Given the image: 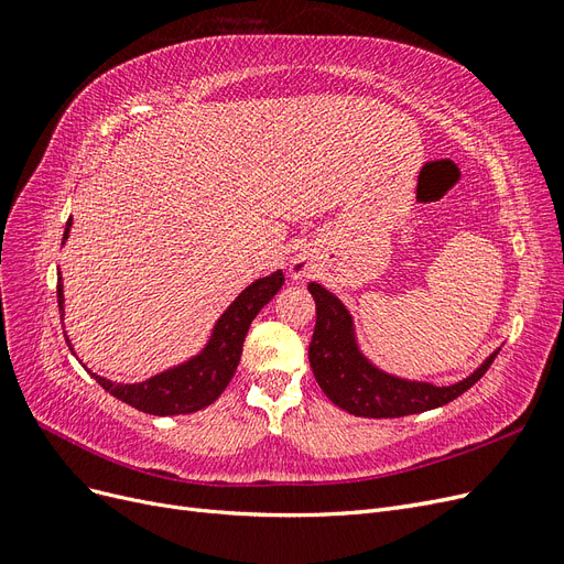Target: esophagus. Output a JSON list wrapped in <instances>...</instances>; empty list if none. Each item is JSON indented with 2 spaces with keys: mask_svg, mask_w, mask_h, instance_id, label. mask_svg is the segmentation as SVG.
Segmentation results:
<instances>
[{
  "mask_svg": "<svg viewBox=\"0 0 564 564\" xmlns=\"http://www.w3.org/2000/svg\"><path fill=\"white\" fill-rule=\"evenodd\" d=\"M292 275L294 278H305V275H308V263H305V261H294L292 263Z\"/></svg>",
  "mask_w": 564,
  "mask_h": 564,
  "instance_id": "obj_1",
  "label": "esophagus"
}]
</instances>
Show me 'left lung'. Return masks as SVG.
I'll use <instances>...</instances> for the list:
<instances>
[{"instance_id": "8db88e82", "label": "left lung", "mask_w": 564, "mask_h": 564, "mask_svg": "<svg viewBox=\"0 0 564 564\" xmlns=\"http://www.w3.org/2000/svg\"><path fill=\"white\" fill-rule=\"evenodd\" d=\"M308 292L315 299V332L308 348L311 367L319 388L336 406L346 409L355 416L367 419H398L429 409L442 406L456 400L485 377L491 367V352L468 379L454 386H433L390 377V373L373 367L355 344L352 317L346 305L322 284L311 282Z\"/></svg>"}]
</instances>
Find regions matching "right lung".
Listing matches in <instances>:
<instances>
[{"label": "right lung", "mask_w": 564, "mask_h": 564, "mask_svg": "<svg viewBox=\"0 0 564 564\" xmlns=\"http://www.w3.org/2000/svg\"><path fill=\"white\" fill-rule=\"evenodd\" d=\"M67 232H70V220H67L63 242L67 240ZM282 284H284L282 270L249 284L216 322L207 348L181 367L162 371L158 377H152L143 383H127V386L112 383L104 377H96L91 371L89 373L100 388L110 392L112 398L135 406L139 412L155 414V416L199 412V409L216 402L220 392L228 388L230 379L235 377L237 365H240L242 344H245L251 319L259 315L263 305L280 292ZM56 289H58V308L63 313L61 278Z\"/></svg>", "instance_id": "right-lung-1"}]
</instances>
